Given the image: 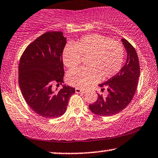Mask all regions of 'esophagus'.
Segmentation results:
<instances>
[{"instance_id":"esophagus-1","label":"esophagus","mask_w":158,"mask_h":158,"mask_svg":"<svg viewBox=\"0 0 158 158\" xmlns=\"http://www.w3.org/2000/svg\"><path fill=\"white\" fill-rule=\"evenodd\" d=\"M75 91H76V93H86L85 89L78 88V87H77V88L75 89Z\"/></svg>"}]
</instances>
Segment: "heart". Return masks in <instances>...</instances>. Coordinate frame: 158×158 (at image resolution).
Listing matches in <instances>:
<instances>
[{
  "instance_id": "b5f03b06",
  "label": "heart",
  "mask_w": 158,
  "mask_h": 158,
  "mask_svg": "<svg viewBox=\"0 0 158 158\" xmlns=\"http://www.w3.org/2000/svg\"><path fill=\"white\" fill-rule=\"evenodd\" d=\"M86 69L70 71L67 81L78 88H85L100 79L106 80L115 76L121 69L124 49L119 41L98 33L85 35L73 44L65 46L63 61L65 67L73 70L86 58Z\"/></svg>"
}]
</instances>
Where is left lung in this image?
<instances>
[{
	"label": "left lung",
	"instance_id": "obj_1",
	"mask_svg": "<svg viewBox=\"0 0 158 158\" xmlns=\"http://www.w3.org/2000/svg\"><path fill=\"white\" fill-rule=\"evenodd\" d=\"M127 50V61L118 73L106 82L100 84L101 91L107 89L108 95L103 97L98 93V99L89 108L92 112L101 117L117 114L131 102L136 91L140 65L136 51L126 39H122Z\"/></svg>",
	"mask_w": 158,
	"mask_h": 158
}]
</instances>
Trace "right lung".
Masks as SVG:
<instances>
[{
    "mask_svg": "<svg viewBox=\"0 0 158 158\" xmlns=\"http://www.w3.org/2000/svg\"><path fill=\"white\" fill-rule=\"evenodd\" d=\"M66 44L63 33L49 31L26 47L19 64V85L30 108L44 118H56L65 112L75 88L64 86L63 52Z\"/></svg>",
    "mask_w": 158,
    "mask_h": 158,
    "instance_id": "obj_1",
    "label": "right lung"
}]
</instances>
